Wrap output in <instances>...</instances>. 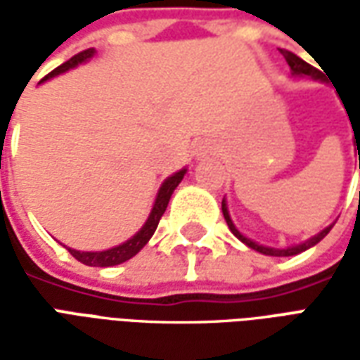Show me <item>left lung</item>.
<instances>
[{
  "label": "left lung",
  "mask_w": 360,
  "mask_h": 360,
  "mask_svg": "<svg viewBox=\"0 0 360 360\" xmlns=\"http://www.w3.org/2000/svg\"><path fill=\"white\" fill-rule=\"evenodd\" d=\"M281 53H283V58H285L287 65H289V69H291V75L293 77H310V79H314V81H324V75H322V71H318L316 67H312L310 63H307V61H302L299 56H295L293 51H287V50H281ZM353 133H355V127H353ZM360 133V131H359ZM360 136L356 139V133H355V142H356V154H359L360 158ZM359 167H360V162H359ZM221 212H224V218H226L227 221V227L231 229V233L239 239L241 243H245L247 247H250V249L258 250V252H262V255H266V257H295V255H299V252H304L307 249H310V247H314L316 243H320L322 239H324L326 235L330 233V229L333 227L328 226L326 229H322L320 233L314 235V237H310V239H307L304 243H299V245H293V247H285V249H274V247H264V245H258L257 241H252V239H249V237H245V235L235 227V224L231 221V218H229V212H227V204H226V198L221 200Z\"/></svg>",
  "instance_id": "obj_1"
}]
</instances>
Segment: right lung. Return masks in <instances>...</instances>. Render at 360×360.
<instances>
[{
  "label": "right lung",
  "mask_w": 360,
  "mask_h": 360,
  "mask_svg": "<svg viewBox=\"0 0 360 360\" xmlns=\"http://www.w3.org/2000/svg\"><path fill=\"white\" fill-rule=\"evenodd\" d=\"M96 53L94 48H90V50H84L81 53H77L73 58L65 61L63 65H59L58 69H53L50 75H46L42 81H48V79H53V77H58V75L65 73L69 69H75L77 65H81L84 61H89L92 56ZM185 173L187 169L183 167L177 173H173L172 177H167V179L162 183V187L158 191L156 200H154V206H152V210H150V216L146 219V224L141 227V231H136V233L129 239V241L121 243L117 247H113V249L108 250H96V252H84V250H75L69 249V252L73 255L79 262L86 266H100V268H108V266H117L127 262L129 258H133L139 250L150 241V237L154 235L156 231L158 224H160V218L164 216L165 208H167V204H169V198H172L173 191L177 188V185L181 183V179L185 177Z\"/></svg>",
  "instance_id": "1"
}]
</instances>
